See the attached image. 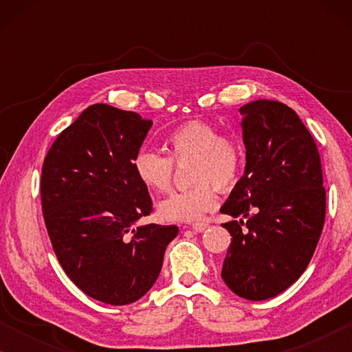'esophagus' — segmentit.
Masks as SVG:
<instances>
[{
  "label": "esophagus",
  "mask_w": 352,
  "mask_h": 352,
  "mask_svg": "<svg viewBox=\"0 0 352 352\" xmlns=\"http://www.w3.org/2000/svg\"><path fill=\"white\" fill-rule=\"evenodd\" d=\"M206 228H208V224L206 223L192 224V230H194V232H204V230H206Z\"/></svg>",
  "instance_id": "esophagus-1"
}]
</instances>
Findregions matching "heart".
I'll return each mask as SVG.
<instances>
[{"label":"heart","mask_w":352,"mask_h":352,"mask_svg":"<svg viewBox=\"0 0 352 352\" xmlns=\"http://www.w3.org/2000/svg\"><path fill=\"white\" fill-rule=\"evenodd\" d=\"M166 155L141 151L133 160L139 182L148 192H166L173 179V163L190 162L186 190L173 192L157 205V213L170 223H192L201 219L218 204L216 189L229 190L237 184L243 168V147L237 139L221 136L213 124L192 120L165 139Z\"/></svg>","instance_id":"1"}]
</instances>
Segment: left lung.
Returning a JSON list of instances; mask_svg holds the SVG:
<instances>
[{
	"label": "left lung",
	"instance_id": "left-lung-1",
	"mask_svg": "<svg viewBox=\"0 0 352 352\" xmlns=\"http://www.w3.org/2000/svg\"><path fill=\"white\" fill-rule=\"evenodd\" d=\"M245 173L221 206L239 218L221 277L240 298L277 296L306 271L325 221L320 155L296 112L277 100L240 107Z\"/></svg>",
	"mask_w": 352,
	"mask_h": 352
}]
</instances>
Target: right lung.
<instances>
[{
	"label": "right lung",
	"mask_w": 352,
	"mask_h": 352,
	"mask_svg": "<svg viewBox=\"0 0 352 352\" xmlns=\"http://www.w3.org/2000/svg\"><path fill=\"white\" fill-rule=\"evenodd\" d=\"M151 126L136 112L89 105L43 163V216L56 256L81 292L105 305L146 295L177 235L176 226H138L152 199L133 160Z\"/></svg>",
	"instance_id": "obj_1"
}]
</instances>
